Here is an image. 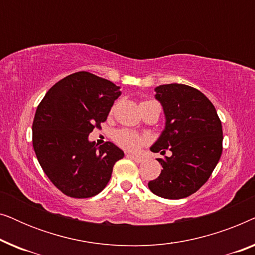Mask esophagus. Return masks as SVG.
I'll use <instances>...</instances> for the list:
<instances>
[{
	"mask_svg": "<svg viewBox=\"0 0 255 255\" xmlns=\"http://www.w3.org/2000/svg\"><path fill=\"white\" fill-rule=\"evenodd\" d=\"M127 156H128V158H130V159L133 160V161L138 162V163L142 162V158H140V156H138V155H134V154H127Z\"/></svg>",
	"mask_w": 255,
	"mask_h": 255,
	"instance_id": "esophagus-1",
	"label": "esophagus"
}]
</instances>
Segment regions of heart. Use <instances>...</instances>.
I'll use <instances>...</instances> for the list:
<instances>
[{
	"instance_id": "1",
	"label": "heart",
	"mask_w": 255,
	"mask_h": 255,
	"mask_svg": "<svg viewBox=\"0 0 255 255\" xmlns=\"http://www.w3.org/2000/svg\"><path fill=\"white\" fill-rule=\"evenodd\" d=\"M147 102V101H146ZM114 140L122 148L128 151H137L145 144V138L130 130H120L114 134Z\"/></svg>"
}]
</instances>
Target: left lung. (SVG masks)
<instances>
[{"label":"left lung","mask_w":255,"mask_h":255,"mask_svg":"<svg viewBox=\"0 0 255 255\" xmlns=\"http://www.w3.org/2000/svg\"><path fill=\"white\" fill-rule=\"evenodd\" d=\"M166 117L165 130L151 147L172 155L159 158L162 170L148 188L162 198L179 200L196 193L209 180L223 151L222 122L200 90L181 83L155 88Z\"/></svg>","instance_id":"obj_1"}]
</instances>
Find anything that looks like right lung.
Returning a JSON list of instances; mask_svg holds the SVG:
<instances>
[{
	"label": "right lung",
	"instance_id": "1",
	"mask_svg": "<svg viewBox=\"0 0 255 255\" xmlns=\"http://www.w3.org/2000/svg\"><path fill=\"white\" fill-rule=\"evenodd\" d=\"M120 87L88 72L55 83L38 106L32 145L44 173L61 193L88 198L109 182L114 165L124 152L113 142L97 147L89 141L94 128L107 121Z\"/></svg>",
	"mask_w": 255,
	"mask_h": 255
}]
</instances>
